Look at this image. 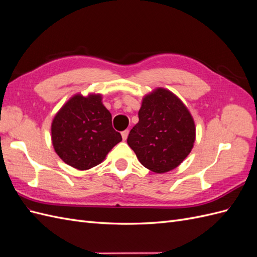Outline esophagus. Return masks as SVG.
Segmentation results:
<instances>
[{
  "label": "esophagus",
  "instance_id": "esophagus-1",
  "mask_svg": "<svg viewBox=\"0 0 257 257\" xmlns=\"http://www.w3.org/2000/svg\"><path fill=\"white\" fill-rule=\"evenodd\" d=\"M121 135H122V139H123V141H126V138H127V136H128V130L123 131L122 133H121Z\"/></svg>",
  "mask_w": 257,
  "mask_h": 257
}]
</instances>
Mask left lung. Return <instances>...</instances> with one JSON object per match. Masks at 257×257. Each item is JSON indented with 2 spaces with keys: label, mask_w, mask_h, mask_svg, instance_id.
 Instances as JSON below:
<instances>
[{
  "label": "left lung",
  "mask_w": 257,
  "mask_h": 257,
  "mask_svg": "<svg viewBox=\"0 0 257 257\" xmlns=\"http://www.w3.org/2000/svg\"><path fill=\"white\" fill-rule=\"evenodd\" d=\"M138 118L127 144L139 162L154 173L180 165L195 142V124L181 100L168 90L157 89L144 98Z\"/></svg>",
  "instance_id": "1"
}]
</instances>
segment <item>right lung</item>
Segmentation results:
<instances>
[{"instance_id":"1","label":"right lung","mask_w":257,"mask_h":257,"mask_svg":"<svg viewBox=\"0 0 257 257\" xmlns=\"http://www.w3.org/2000/svg\"><path fill=\"white\" fill-rule=\"evenodd\" d=\"M52 145L66 164L85 170L102 163L122 141L100 95L77 94L61 108L51 125Z\"/></svg>"}]
</instances>
